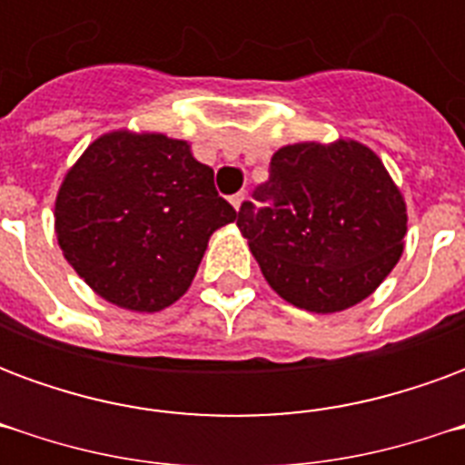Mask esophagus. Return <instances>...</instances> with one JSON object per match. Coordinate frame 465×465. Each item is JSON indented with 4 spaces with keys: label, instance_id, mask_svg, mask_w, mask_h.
Here are the masks:
<instances>
[{
    "label": "esophagus",
    "instance_id": "obj_1",
    "mask_svg": "<svg viewBox=\"0 0 465 465\" xmlns=\"http://www.w3.org/2000/svg\"><path fill=\"white\" fill-rule=\"evenodd\" d=\"M243 202H246V193H243V192L233 193V196H232V206H233V209H236V212L242 209V203H243Z\"/></svg>",
    "mask_w": 465,
    "mask_h": 465
}]
</instances>
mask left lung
<instances>
[{
  "mask_svg": "<svg viewBox=\"0 0 465 465\" xmlns=\"http://www.w3.org/2000/svg\"><path fill=\"white\" fill-rule=\"evenodd\" d=\"M253 196L263 206L242 203L236 226L263 279L296 309L346 312L403 253V193L379 153L356 139L286 143Z\"/></svg>",
  "mask_w": 465,
  "mask_h": 465,
  "instance_id": "obj_1",
  "label": "left lung"
}]
</instances>
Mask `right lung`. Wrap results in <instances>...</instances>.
<instances>
[{
  "label": "right lung",
  "mask_w": 465,
  "mask_h": 465,
  "mask_svg": "<svg viewBox=\"0 0 465 465\" xmlns=\"http://www.w3.org/2000/svg\"><path fill=\"white\" fill-rule=\"evenodd\" d=\"M232 222L213 169L162 132L96 136L54 202L56 242L72 269L104 302L142 313L189 292L212 233Z\"/></svg>",
  "instance_id": "obj_1"
}]
</instances>
